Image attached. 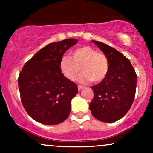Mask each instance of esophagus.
I'll return each mask as SVG.
<instances>
[{"mask_svg": "<svg viewBox=\"0 0 153 153\" xmlns=\"http://www.w3.org/2000/svg\"><path fill=\"white\" fill-rule=\"evenodd\" d=\"M78 90L80 91L83 88L84 86H82V85H78Z\"/></svg>", "mask_w": 153, "mask_h": 153, "instance_id": "1", "label": "esophagus"}]
</instances>
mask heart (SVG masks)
I'll return each mask as SVG.
<instances>
[{"label": "heart", "mask_w": 153, "mask_h": 153, "mask_svg": "<svg viewBox=\"0 0 153 153\" xmlns=\"http://www.w3.org/2000/svg\"><path fill=\"white\" fill-rule=\"evenodd\" d=\"M59 70L68 80L74 81L79 72L82 71L78 81L99 82L109 71V60L103 52L88 46L78 47L72 52V57L64 56L59 61Z\"/></svg>", "instance_id": "b5f03b06"}]
</instances>
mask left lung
Returning <instances> with one entry per match:
<instances>
[{"label":"left lung","mask_w":153,"mask_h":153,"mask_svg":"<svg viewBox=\"0 0 153 153\" xmlns=\"http://www.w3.org/2000/svg\"><path fill=\"white\" fill-rule=\"evenodd\" d=\"M109 60V71L101 82L91 86L94 96L89 108L94 118L111 123L122 118L130 109L137 86V74L130 61L116 49L92 41Z\"/></svg>","instance_id":"8db88e82"}]
</instances>
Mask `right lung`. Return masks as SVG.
<instances>
[{
  "label": "right lung",
  "instance_id": "add662e5",
  "mask_svg": "<svg viewBox=\"0 0 153 153\" xmlns=\"http://www.w3.org/2000/svg\"><path fill=\"white\" fill-rule=\"evenodd\" d=\"M77 43L75 39H66L49 44L27 61L19 73L21 101L36 122L57 124L69 116L78 86L62 75L59 64L65 51Z\"/></svg>",
  "mask_w": 153,
  "mask_h": 153
}]
</instances>
